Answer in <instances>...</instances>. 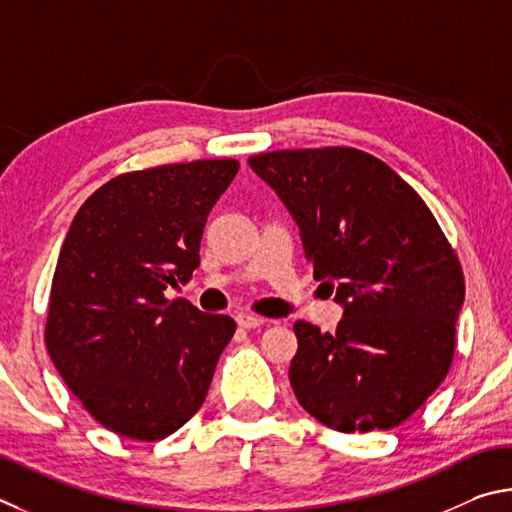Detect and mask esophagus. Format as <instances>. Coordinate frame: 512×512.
Returning <instances> with one entry per match:
<instances>
[{"instance_id": "1", "label": "esophagus", "mask_w": 512, "mask_h": 512, "mask_svg": "<svg viewBox=\"0 0 512 512\" xmlns=\"http://www.w3.org/2000/svg\"><path fill=\"white\" fill-rule=\"evenodd\" d=\"M265 321L267 319L258 317V315H249V312H238V315H236V324L240 328H258V326H263Z\"/></svg>"}]
</instances>
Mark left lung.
Returning a JSON list of instances; mask_svg holds the SVG:
<instances>
[{"mask_svg": "<svg viewBox=\"0 0 512 512\" xmlns=\"http://www.w3.org/2000/svg\"><path fill=\"white\" fill-rule=\"evenodd\" d=\"M249 166L301 229L312 276L344 317L333 335L294 324L290 384L299 405L337 432L391 429L450 371L465 294L459 256L423 197L369 152L274 150Z\"/></svg>", "mask_w": 512, "mask_h": 512, "instance_id": "1", "label": "left lung"}]
</instances>
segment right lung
Listing matches in <instances>:
<instances>
[{"label":"right lung","mask_w":512,"mask_h":512,"mask_svg":"<svg viewBox=\"0 0 512 512\" xmlns=\"http://www.w3.org/2000/svg\"><path fill=\"white\" fill-rule=\"evenodd\" d=\"M236 159L132 170L80 206L53 272L44 342L89 416L159 441L202 407L236 321L166 297L200 265L206 215Z\"/></svg>","instance_id":"1"}]
</instances>
